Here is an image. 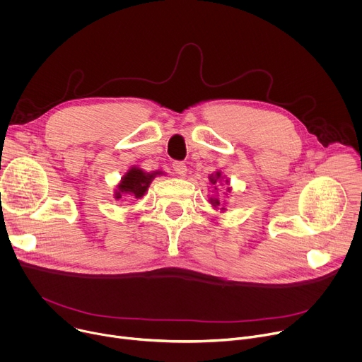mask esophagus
I'll list each match as a JSON object with an SVG mask.
<instances>
[{
	"instance_id": "34e87169",
	"label": "esophagus",
	"mask_w": 362,
	"mask_h": 362,
	"mask_svg": "<svg viewBox=\"0 0 362 362\" xmlns=\"http://www.w3.org/2000/svg\"><path fill=\"white\" fill-rule=\"evenodd\" d=\"M173 170L179 175V176H185L187 172V168L183 162H173Z\"/></svg>"
}]
</instances>
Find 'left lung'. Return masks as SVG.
Returning a JSON list of instances; mask_svg holds the SVG:
<instances>
[{
    "label": "left lung",
    "mask_w": 362,
    "mask_h": 362,
    "mask_svg": "<svg viewBox=\"0 0 362 362\" xmlns=\"http://www.w3.org/2000/svg\"><path fill=\"white\" fill-rule=\"evenodd\" d=\"M209 182L212 183V185H215V192H218V186L219 185H223V182L228 185V187H226V193H225V196H228V193H230V190H232V187L229 186V179H226V176L225 175H222V172L221 170H218V172H215V173H212L211 176H209ZM209 203L212 204V208L214 209H219L221 212H225L226 211V208L225 206L222 204V200L219 199V196H218V193H215V196H211L209 197Z\"/></svg>",
    "instance_id": "8db88e82"
}]
</instances>
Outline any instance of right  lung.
<instances>
[{
  "mask_svg": "<svg viewBox=\"0 0 362 362\" xmlns=\"http://www.w3.org/2000/svg\"><path fill=\"white\" fill-rule=\"evenodd\" d=\"M162 175H165V172H162V170L144 172L139 166H132L123 175L122 180L117 183L113 196L116 200L122 199L123 196L140 199L147 193L148 186L153 182V179L156 176H162Z\"/></svg>",
  "mask_w": 362,
  "mask_h": 362,
  "instance_id": "obj_1",
  "label": "right lung"
}]
</instances>
